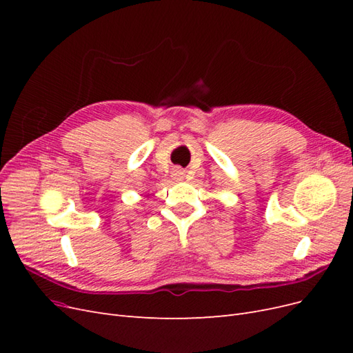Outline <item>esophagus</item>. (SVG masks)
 <instances>
[{
	"instance_id": "1",
	"label": "esophagus",
	"mask_w": 353,
	"mask_h": 353,
	"mask_svg": "<svg viewBox=\"0 0 353 353\" xmlns=\"http://www.w3.org/2000/svg\"><path fill=\"white\" fill-rule=\"evenodd\" d=\"M174 176H175L176 179H183V178H184V170H183V169H175V170H174Z\"/></svg>"
}]
</instances>
